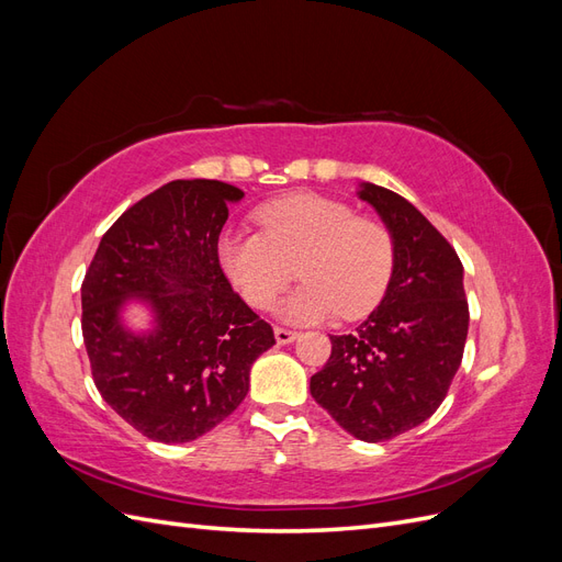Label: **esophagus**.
I'll use <instances>...</instances> for the list:
<instances>
[{
  "label": "esophagus",
  "mask_w": 562,
  "mask_h": 562,
  "mask_svg": "<svg viewBox=\"0 0 562 562\" xmlns=\"http://www.w3.org/2000/svg\"><path fill=\"white\" fill-rule=\"evenodd\" d=\"M274 337H277L279 345H291L293 339H297V333L288 330V328H274Z\"/></svg>",
  "instance_id": "1"
}]
</instances>
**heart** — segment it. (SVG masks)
<instances>
[{
	"instance_id": "obj_1",
	"label": "heart",
	"mask_w": 562,
	"mask_h": 562,
	"mask_svg": "<svg viewBox=\"0 0 562 562\" xmlns=\"http://www.w3.org/2000/svg\"><path fill=\"white\" fill-rule=\"evenodd\" d=\"M258 223L262 234L225 232L217 241V260L250 307H274L293 269L302 285L281 304L285 321L359 318L382 300L394 239L380 220L353 215L345 201L297 192L265 203Z\"/></svg>"
}]
</instances>
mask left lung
Returning a JSON list of instances; mask_svg holds the SVG:
<instances>
[{
	"instance_id": "1",
	"label": "left lung",
	"mask_w": 562,
	"mask_h": 562,
	"mask_svg": "<svg viewBox=\"0 0 562 562\" xmlns=\"http://www.w3.org/2000/svg\"><path fill=\"white\" fill-rule=\"evenodd\" d=\"M394 239V269L378 310L349 335H330L314 401L353 438L380 443L427 422L462 363L469 333L464 267L411 201L386 187L356 190Z\"/></svg>"
}]
</instances>
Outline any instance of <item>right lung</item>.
Wrapping results in <instances>:
<instances>
[{"label": "right lung", "instance_id": "right-lung-1", "mask_svg": "<svg viewBox=\"0 0 562 562\" xmlns=\"http://www.w3.org/2000/svg\"><path fill=\"white\" fill-rule=\"evenodd\" d=\"M239 187L173 180L105 232L81 283V333L93 382L112 411L159 443H190L248 394L274 330L232 291L217 239ZM131 303L150 312L133 331Z\"/></svg>", "mask_w": 562, "mask_h": 562}]
</instances>
